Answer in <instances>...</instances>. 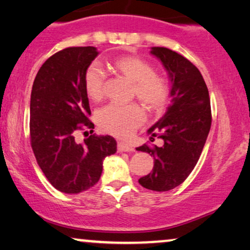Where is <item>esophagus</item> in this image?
<instances>
[{"mask_svg":"<svg viewBox=\"0 0 250 250\" xmlns=\"http://www.w3.org/2000/svg\"><path fill=\"white\" fill-rule=\"evenodd\" d=\"M118 151L119 152H134L135 148L131 145L125 144V143L119 142L118 143Z\"/></svg>","mask_w":250,"mask_h":250,"instance_id":"34e87169","label":"esophagus"}]
</instances>
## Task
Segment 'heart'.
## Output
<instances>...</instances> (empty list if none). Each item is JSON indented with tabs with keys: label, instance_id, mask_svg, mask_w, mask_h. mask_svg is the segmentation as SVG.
I'll list each match as a JSON object with an SVG mask.
<instances>
[{
	"label": "heart",
	"instance_id": "obj_1",
	"mask_svg": "<svg viewBox=\"0 0 250 250\" xmlns=\"http://www.w3.org/2000/svg\"><path fill=\"white\" fill-rule=\"evenodd\" d=\"M116 74L132 82V96L137 97L149 111L156 112L167 104L170 96V82L165 75L154 72L152 64L137 56H120L108 62ZM106 75L97 65H90L84 72L85 94L91 101L99 102L105 94ZM145 121L144 109L137 103L120 105L112 103L97 114L102 130L116 137H128Z\"/></svg>",
	"mask_w": 250,
	"mask_h": 250
}]
</instances>
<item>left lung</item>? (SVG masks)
I'll use <instances>...</instances> for the list:
<instances>
[{
	"instance_id": "1",
	"label": "left lung",
	"mask_w": 250,
	"mask_h": 250,
	"mask_svg": "<svg viewBox=\"0 0 250 250\" xmlns=\"http://www.w3.org/2000/svg\"><path fill=\"white\" fill-rule=\"evenodd\" d=\"M171 80V104L166 114L148 129L147 134L161 138L164 145L144 144L136 149L154 158L152 171L138 182L143 188L166 192L181 185L191 174L208 137L211 108L208 88L199 69L179 53L153 46Z\"/></svg>"
}]
</instances>
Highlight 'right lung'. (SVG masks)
<instances>
[{
    "label": "right lung",
    "instance_id": "1",
    "mask_svg": "<svg viewBox=\"0 0 250 250\" xmlns=\"http://www.w3.org/2000/svg\"><path fill=\"white\" fill-rule=\"evenodd\" d=\"M97 55L95 46L62 49L46 59L33 83L31 146L50 184L68 194L92 188L101 178L103 160L116 152L111 136L75 141L78 131L94 132L83 78Z\"/></svg>",
    "mask_w": 250,
    "mask_h": 250
}]
</instances>
